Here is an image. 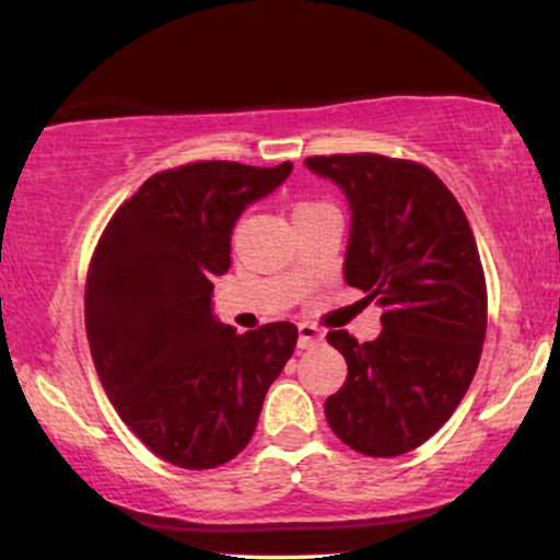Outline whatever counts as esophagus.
<instances>
[{
	"mask_svg": "<svg viewBox=\"0 0 560 560\" xmlns=\"http://www.w3.org/2000/svg\"><path fill=\"white\" fill-rule=\"evenodd\" d=\"M298 334H300L298 345L302 347V350H307V347L324 342V331H320L316 324H307V320H302V324L298 326Z\"/></svg>",
	"mask_w": 560,
	"mask_h": 560,
	"instance_id": "1",
	"label": "esophagus"
}]
</instances>
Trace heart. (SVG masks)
I'll return each mask as SVG.
<instances>
[{
  "mask_svg": "<svg viewBox=\"0 0 560 560\" xmlns=\"http://www.w3.org/2000/svg\"><path fill=\"white\" fill-rule=\"evenodd\" d=\"M316 208H324V202H300L298 208H294V215H302L307 213V210H316Z\"/></svg>",
  "mask_w": 560,
  "mask_h": 560,
  "instance_id": "1",
  "label": "heart"
}]
</instances>
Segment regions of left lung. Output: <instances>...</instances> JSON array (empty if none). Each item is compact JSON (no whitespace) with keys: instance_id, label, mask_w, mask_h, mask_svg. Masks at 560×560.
Here are the masks:
<instances>
[{"instance_id":"obj_1","label":"left lung","mask_w":560,"mask_h":560,"mask_svg":"<svg viewBox=\"0 0 560 560\" xmlns=\"http://www.w3.org/2000/svg\"><path fill=\"white\" fill-rule=\"evenodd\" d=\"M305 165L350 202L345 281L382 307V334L329 331L347 382L326 400L331 432L363 455L423 445L477 374L487 287L477 240L453 191L427 165L384 155H318Z\"/></svg>"}]
</instances>
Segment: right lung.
<instances>
[{
	"label": "right lung",
	"mask_w": 560,
	"mask_h": 560,
	"mask_svg": "<svg viewBox=\"0 0 560 560\" xmlns=\"http://www.w3.org/2000/svg\"><path fill=\"white\" fill-rule=\"evenodd\" d=\"M276 168L202 160L147 178L107 223L86 276L94 369L118 416L158 458L215 468L253 440L298 326L236 334L213 316L247 205L287 182Z\"/></svg>",
	"instance_id": "obj_1"
}]
</instances>
